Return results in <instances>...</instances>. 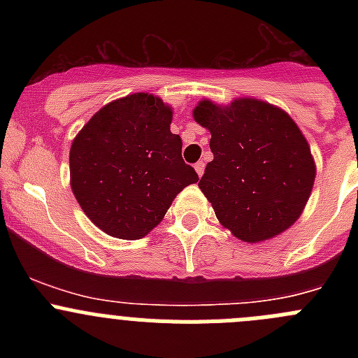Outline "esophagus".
I'll return each mask as SVG.
<instances>
[{
	"label": "esophagus",
	"mask_w": 358,
	"mask_h": 358,
	"mask_svg": "<svg viewBox=\"0 0 358 358\" xmlns=\"http://www.w3.org/2000/svg\"><path fill=\"white\" fill-rule=\"evenodd\" d=\"M194 168H196L197 175H199V176H202V175H204V168H206V166H204V162H202V161H199V162H197V164H196V166H194Z\"/></svg>",
	"instance_id": "obj_1"
}]
</instances>
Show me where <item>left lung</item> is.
I'll return each mask as SVG.
<instances>
[{"label":"left lung","mask_w":358,"mask_h":358,"mask_svg":"<svg viewBox=\"0 0 358 358\" xmlns=\"http://www.w3.org/2000/svg\"><path fill=\"white\" fill-rule=\"evenodd\" d=\"M194 119L211 131L199 189L237 239L259 243L289 229L312 192L315 164L296 122L255 99L218 107L202 100Z\"/></svg>","instance_id":"1"}]
</instances>
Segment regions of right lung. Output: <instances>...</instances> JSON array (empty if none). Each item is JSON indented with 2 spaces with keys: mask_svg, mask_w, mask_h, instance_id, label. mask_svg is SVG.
<instances>
[{
  "mask_svg": "<svg viewBox=\"0 0 358 358\" xmlns=\"http://www.w3.org/2000/svg\"><path fill=\"white\" fill-rule=\"evenodd\" d=\"M171 109L135 93L102 107L71 147V187L83 211L117 239H142L176 194L199 180L169 131Z\"/></svg>",
  "mask_w": 358,
  "mask_h": 358,
  "instance_id": "1",
  "label": "right lung"
}]
</instances>
